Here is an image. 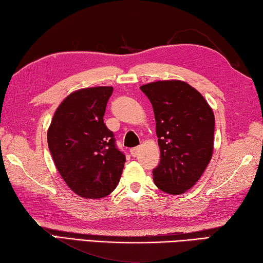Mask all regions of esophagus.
I'll use <instances>...</instances> for the list:
<instances>
[{
	"mask_svg": "<svg viewBox=\"0 0 263 263\" xmlns=\"http://www.w3.org/2000/svg\"><path fill=\"white\" fill-rule=\"evenodd\" d=\"M139 152H140V148H139V147L132 148V149H130V155H132L133 157H136L137 155H139Z\"/></svg>",
	"mask_w": 263,
	"mask_h": 263,
	"instance_id": "obj_1",
	"label": "esophagus"
}]
</instances>
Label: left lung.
Returning <instances> with one entry per match:
<instances>
[{
  "label": "left lung",
  "instance_id": "8db88e82",
  "mask_svg": "<svg viewBox=\"0 0 263 263\" xmlns=\"http://www.w3.org/2000/svg\"><path fill=\"white\" fill-rule=\"evenodd\" d=\"M140 88L156 120L161 161L153 170L155 185L169 195H182L198 182L212 157L213 110L184 81H155Z\"/></svg>",
  "mask_w": 263,
  "mask_h": 263
}]
</instances>
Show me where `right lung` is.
Here are the masks:
<instances>
[{
	"label": "right lung",
	"instance_id": "add662e5",
	"mask_svg": "<svg viewBox=\"0 0 263 263\" xmlns=\"http://www.w3.org/2000/svg\"><path fill=\"white\" fill-rule=\"evenodd\" d=\"M110 86L83 88L64 99L47 130V144L60 176L83 198L108 196L118 185L126 156L103 123Z\"/></svg>",
	"mask_w": 263,
	"mask_h": 263
}]
</instances>
